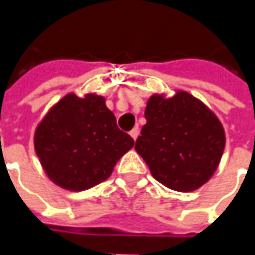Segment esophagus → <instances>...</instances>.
Returning <instances> with one entry per match:
<instances>
[{
    "label": "esophagus",
    "mask_w": 255,
    "mask_h": 255,
    "mask_svg": "<svg viewBox=\"0 0 255 255\" xmlns=\"http://www.w3.org/2000/svg\"><path fill=\"white\" fill-rule=\"evenodd\" d=\"M130 136H132L133 140H136L137 139V136H139V128L136 126V128H133L132 130H130Z\"/></svg>",
    "instance_id": "obj_1"
}]
</instances>
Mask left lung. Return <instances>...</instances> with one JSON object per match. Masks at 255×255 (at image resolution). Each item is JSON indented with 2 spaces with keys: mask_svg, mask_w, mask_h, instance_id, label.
I'll return each mask as SVG.
<instances>
[{
  "mask_svg": "<svg viewBox=\"0 0 255 255\" xmlns=\"http://www.w3.org/2000/svg\"><path fill=\"white\" fill-rule=\"evenodd\" d=\"M146 125L134 149L152 176L176 191H194L213 177L226 146L220 119L186 91L154 93L144 109Z\"/></svg>",
  "mask_w": 255,
  "mask_h": 255,
  "instance_id": "1",
  "label": "left lung"
}]
</instances>
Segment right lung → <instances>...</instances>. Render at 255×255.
<instances>
[{
	"mask_svg": "<svg viewBox=\"0 0 255 255\" xmlns=\"http://www.w3.org/2000/svg\"><path fill=\"white\" fill-rule=\"evenodd\" d=\"M133 139L122 132L105 98L65 95L38 123L34 147L48 179L69 191L88 190L105 181Z\"/></svg>",
	"mask_w": 255,
	"mask_h": 255,
	"instance_id": "add662e5",
	"label": "right lung"
}]
</instances>
